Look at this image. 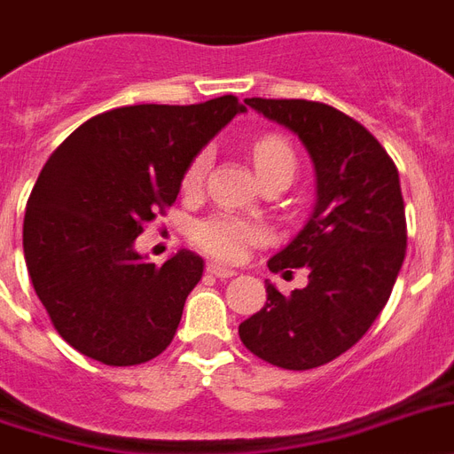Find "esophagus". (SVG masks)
I'll use <instances>...</instances> for the list:
<instances>
[{
	"label": "esophagus",
	"mask_w": 454,
	"mask_h": 454,
	"mask_svg": "<svg viewBox=\"0 0 454 454\" xmlns=\"http://www.w3.org/2000/svg\"><path fill=\"white\" fill-rule=\"evenodd\" d=\"M207 273L214 278H233L235 276L233 269H226V266H221V263H209V266H207Z\"/></svg>",
	"instance_id": "esophagus-1"
}]
</instances>
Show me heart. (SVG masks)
Here are the masks:
<instances>
[{
	"label": "heart",
	"instance_id": "b5f03b06",
	"mask_svg": "<svg viewBox=\"0 0 454 454\" xmlns=\"http://www.w3.org/2000/svg\"><path fill=\"white\" fill-rule=\"evenodd\" d=\"M252 160L259 171L262 181L270 176H294L297 171V155L290 141L278 134H266V137L256 138L252 145ZM207 164H209V155L200 153L184 174L185 192H195L202 185L205 178ZM192 240L205 254L221 259V262H240L242 256L247 254L249 247L262 245L266 240V228L259 221L242 219V216H233V214L219 212L207 216L195 226L192 231Z\"/></svg>",
	"mask_w": 454,
	"mask_h": 454
}]
</instances>
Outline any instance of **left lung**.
I'll list each match as a JSON object with an SVG mask.
<instances>
[{
	"label": "left lung",
	"mask_w": 454,
	"mask_h": 454,
	"mask_svg": "<svg viewBox=\"0 0 454 454\" xmlns=\"http://www.w3.org/2000/svg\"><path fill=\"white\" fill-rule=\"evenodd\" d=\"M301 138L316 164L309 223L269 262L273 273L309 270V285L280 294L240 323V341L285 370H313L358 344L401 273L408 223L398 169L381 144L341 110L303 98H247Z\"/></svg>",
	"instance_id": "8db88e82"
}]
</instances>
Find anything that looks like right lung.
<instances>
[{
    "label": "right lung",
    "mask_w": 454,
    "mask_h": 454,
    "mask_svg": "<svg viewBox=\"0 0 454 454\" xmlns=\"http://www.w3.org/2000/svg\"><path fill=\"white\" fill-rule=\"evenodd\" d=\"M245 113L235 96L124 106L77 127L46 160L23 221L32 287L67 344L103 365H141L171 344L205 263L181 249L155 266L134 252L167 214L188 164Z\"/></svg>",
    "instance_id": "1"
}]
</instances>
